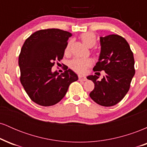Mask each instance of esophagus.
Instances as JSON below:
<instances>
[{
	"label": "esophagus",
	"instance_id": "34e87169",
	"mask_svg": "<svg viewBox=\"0 0 147 147\" xmlns=\"http://www.w3.org/2000/svg\"><path fill=\"white\" fill-rule=\"evenodd\" d=\"M79 79L81 81H86L87 79L85 76H82V75H79Z\"/></svg>",
	"mask_w": 147,
	"mask_h": 147
}]
</instances>
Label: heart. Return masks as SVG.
Here are the masks:
<instances>
[{
    "mask_svg": "<svg viewBox=\"0 0 147 147\" xmlns=\"http://www.w3.org/2000/svg\"><path fill=\"white\" fill-rule=\"evenodd\" d=\"M81 39L83 43L88 48H92L95 46L97 43V38L96 35L93 32H85L81 34ZM70 42L67 44L65 47V52L68 53L70 50ZM92 63V61L90 59H80L75 58L70 61L69 65L74 71L78 72L79 74H84L86 71L87 68L90 66Z\"/></svg>",
    "mask_w": 147,
    "mask_h": 147,
    "instance_id": "heart-1",
    "label": "heart"
}]
</instances>
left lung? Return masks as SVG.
Here are the masks:
<instances>
[{"instance_id":"1","label":"left lung","mask_w":147,"mask_h":147,"mask_svg":"<svg viewBox=\"0 0 147 147\" xmlns=\"http://www.w3.org/2000/svg\"><path fill=\"white\" fill-rule=\"evenodd\" d=\"M100 45L99 61L93 70H104L105 75L101 80L97 75L87 77L95 84L89 95L99 105L112 106L120 102L129 90L136 72L134 57L128 42L117 34L101 36Z\"/></svg>"}]
</instances>
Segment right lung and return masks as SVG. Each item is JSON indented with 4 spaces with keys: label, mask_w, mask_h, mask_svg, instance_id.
<instances>
[{
    "label": "right lung",
    "mask_w": 147,
    "mask_h": 147,
    "mask_svg": "<svg viewBox=\"0 0 147 147\" xmlns=\"http://www.w3.org/2000/svg\"><path fill=\"white\" fill-rule=\"evenodd\" d=\"M72 34L59 29L41 30L25 40L18 57L20 81L30 98L43 106L59 102L70 84L78 80L70 69L59 75L52 72L55 61L63 59Z\"/></svg>",
    "instance_id": "obj_1"
}]
</instances>
